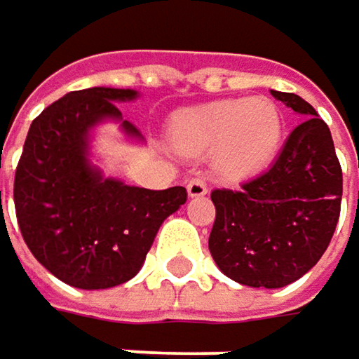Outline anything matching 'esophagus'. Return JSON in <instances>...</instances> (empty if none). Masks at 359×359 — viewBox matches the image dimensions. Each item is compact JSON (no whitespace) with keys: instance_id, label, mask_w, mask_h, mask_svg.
<instances>
[{"instance_id":"esophagus-1","label":"esophagus","mask_w":359,"mask_h":359,"mask_svg":"<svg viewBox=\"0 0 359 359\" xmlns=\"http://www.w3.org/2000/svg\"><path fill=\"white\" fill-rule=\"evenodd\" d=\"M187 193L189 197H203L208 193V184L201 179L187 180Z\"/></svg>"}]
</instances>
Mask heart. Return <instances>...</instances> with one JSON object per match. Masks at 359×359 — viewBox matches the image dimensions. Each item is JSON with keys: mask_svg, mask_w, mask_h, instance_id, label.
<instances>
[{"mask_svg": "<svg viewBox=\"0 0 359 359\" xmlns=\"http://www.w3.org/2000/svg\"><path fill=\"white\" fill-rule=\"evenodd\" d=\"M283 137V118L277 104L257 96L219 100L182 111L170 127L172 146L199 156L213 149V166L230 179L261 172L276 158Z\"/></svg>", "mask_w": 359, "mask_h": 359, "instance_id": "b5f03b06", "label": "heart"}]
</instances>
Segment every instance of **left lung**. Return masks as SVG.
<instances>
[{"label": "left lung", "mask_w": 359, "mask_h": 359, "mask_svg": "<svg viewBox=\"0 0 359 359\" xmlns=\"http://www.w3.org/2000/svg\"><path fill=\"white\" fill-rule=\"evenodd\" d=\"M271 94L306 118L269 170L212 191L210 252L224 276L250 287H283L309 273L341 213V164L327 123L298 94Z\"/></svg>", "instance_id": "left-lung-1"}]
</instances>
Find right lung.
Instances as JSON below:
<instances>
[{"label":"right lung","mask_w":359,"mask_h":359,"mask_svg":"<svg viewBox=\"0 0 359 359\" xmlns=\"http://www.w3.org/2000/svg\"><path fill=\"white\" fill-rule=\"evenodd\" d=\"M133 98L118 88L69 92L28 129L14 179L18 226L34 259L67 285L104 290L137 276L158 228L187 201L184 187H127L88 164V131L121 118L116 102ZM123 129L140 135L129 121Z\"/></svg>","instance_id":"1"}]
</instances>
